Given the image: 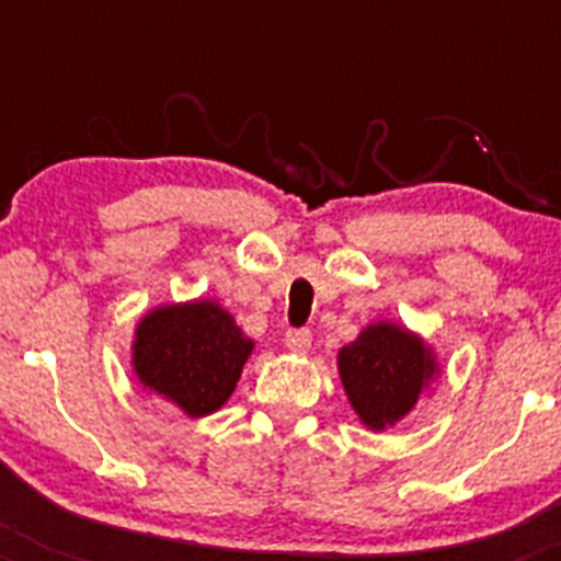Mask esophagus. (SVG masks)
<instances>
[{"label":"esophagus","instance_id":"obj_1","mask_svg":"<svg viewBox=\"0 0 561 561\" xmlns=\"http://www.w3.org/2000/svg\"><path fill=\"white\" fill-rule=\"evenodd\" d=\"M285 344L293 353H309V347H312V331H307V328H293V331L285 333Z\"/></svg>","mask_w":561,"mask_h":561}]
</instances>
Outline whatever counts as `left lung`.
<instances>
[{
    "label": "left lung",
    "mask_w": 561,
    "mask_h": 561,
    "mask_svg": "<svg viewBox=\"0 0 561 561\" xmlns=\"http://www.w3.org/2000/svg\"><path fill=\"white\" fill-rule=\"evenodd\" d=\"M339 377L358 421L386 432L415 410L421 393L439 377L434 350L410 328L380 320L339 350Z\"/></svg>",
    "instance_id": "1"
}]
</instances>
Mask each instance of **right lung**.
<instances>
[{
    "label": "right lung",
    "instance_id": "1",
    "mask_svg": "<svg viewBox=\"0 0 561 561\" xmlns=\"http://www.w3.org/2000/svg\"><path fill=\"white\" fill-rule=\"evenodd\" d=\"M254 342L217 301L162 304L140 317L133 371L149 393L190 417L217 412L233 396Z\"/></svg>",
    "mask_w": 561,
    "mask_h": 561
}]
</instances>
